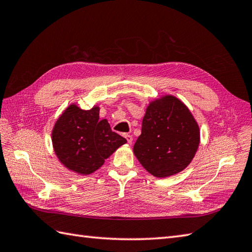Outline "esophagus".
Listing matches in <instances>:
<instances>
[{
	"label": "esophagus",
	"mask_w": 252,
	"mask_h": 252,
	"mask_svg": "<svg viewBox=\"0 0 252 252\" xmlns=\"http://www.w3.org/2000/svg\"><path fill=\"white\" fill-rule=\"evenodd\" d=\"M125 137L126 138L127 143H129V144H132V142H133V137H132V135H130V134H125Z\"/></svg>",
	"instance_id": "esophagus-1"
}]
</instances>
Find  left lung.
Wrapping results in <instances>:
<instances>
[{
    "instance_id": "1",
    "label": "left lung",
    "mask_w": 252,
    "mask_h": 252,
    "mask_svg": "<svg viewBox=\"0 0 252 252\" xmlns=\"http://www.w3.org/2000/svg\"><path fill=\"white\" fill-rule=\"evenodd\" d=\"M199 143V126L187 106L164 95L147 106L133 153L152 175L168 178L191 162Z\"/></svg>"
}]
</instances>
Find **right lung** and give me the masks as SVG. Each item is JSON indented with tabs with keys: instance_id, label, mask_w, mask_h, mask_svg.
Returning a JSON list of instances; mask_svg holds the SVG:
<instances>
[{
	"instance_id": "obj_1",
	"label": "right lung",
	"mask_w": 252,
	"mask_h": 252,
	"mask_svg": "<svg viewBox=\"0 0 252 252\" xmlns=\"http://www.w3.org/2000/svg\"><path fill=\"white\" fill-rule=\"evenodd\" d=\"M53 148L67 169L88 175L99 169L105 159L126 143L110 129L107 119H99V107L83 110L69 105L52 130Z\"/></svg>"
}]
</instances>
